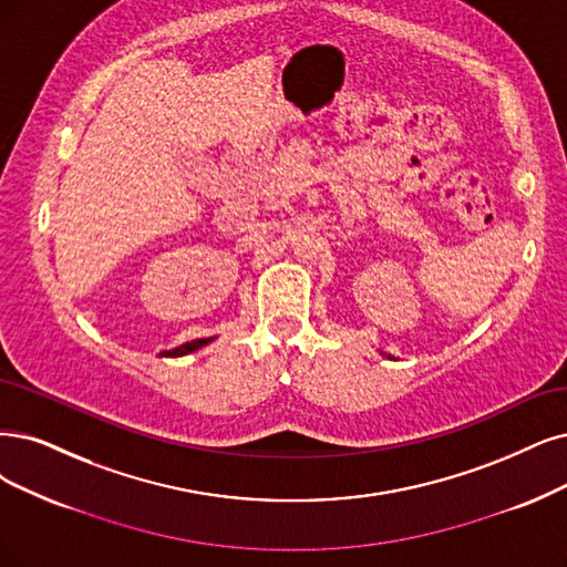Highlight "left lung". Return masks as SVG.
Returning a JSON list of instances; mask_svg holds the SVG:
<instances>
[{
  "instance_id": "left-lung-1",
  "label": "left lung",
  "mask_w": 567,
  "mask_h": 567,
  "mask_svg": "<svg viewBox=\"0 0 567 567\" xmlns=\"http://www.w3.org/2000/svg\"><path fill=\"white\" fill-rule=\"evenodd\" d=\"M381 354H383V358H388V360H394V358H392V354H385V352H381Z\"/></svg>"
}]
</instances>
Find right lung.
<instances>
[{"label": "right lung", "mask_w": 567, "mask_h": 567, "mask_svg": "<svg viewBox=\"0 0 567 567\" xmlns=\"http://www.w3.org/2000/svg\"><path fill=\"white\" fill-rule=\"evenodd\" d=\"M209 341H215V337H213V339H196V341L182 343V346H177V348H173V350H163L161 358H184V354H192V352L200 350V348L207 346Z\"/></svg>", "instance_id": "add662e5"}]
</instances>
